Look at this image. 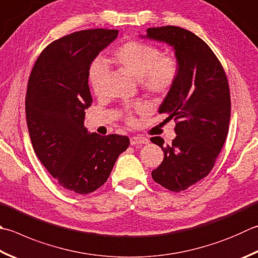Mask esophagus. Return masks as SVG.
I'll return each mask as SVG.
<instances>
[{
  "label": "esophagus",
  "instance_id": "34e87169",
  "mask_svg": "<svg viewBox=\"0 0 258 258\" xmlns=\"http://www.w3.org/2000/svg\"><path fill=\"white\" fill-rule=\"evenodd\" d=\"M148 139L145 137H140V136H134V137L130 138V144L131 145H139V144H147Z\"/></svg>",
  "mask_w": 258,
  "mask_h": 258
}]
</instances>
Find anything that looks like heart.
<instances>
[{
    "label": "heart",
    "mask_w": 258,
    "mask_h": 258,
    "mask_svg": "<svg viewBox=\"0 0 258 258\" xmlns=\"http://www.w3.org/2000/svg\"><path fill=\"white\" fill-rule=\"evenodd\" d=\"M113 60L121 69L139 80L143 89L149 94H166L176 82L179 73L178 59L173 55H162L159 48L150 43L130 40L119 46L113 52ZM108 76V67L102 59L92 62L89 82L94 93L100 94ZM142 111V109H138ZM127 119L133 121V114Z\"/></svg>",
    "instance_id": "1"
}]
</instances>
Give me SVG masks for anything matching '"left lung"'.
Here are the masks:
<instances>
[{
    "mask_svg": "<svg viewBox=\"0 0 258 258\" xmlns=\"http://www.w3.org/2000/svg\"><path fill=\"white\" fill-rule=\"evenodd\" d=\"M144 38L173 47L179 62L177 80L158 110L176 121V137L166 146L160 137L150 142L164 152L153 179L169 191L182 192L211 172L226 142L229 85L219 59L193 32L174 26L148 28Z\"/></svg>",
    "mask_w": 258,
    "mask_h": 258,
    "instance_id": "8db88e82",
    "label": "left lung"
}]
</instances>
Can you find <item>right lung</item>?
Instances as JSON below:
<instances>
[{
	"label": "right lung",
	"mask_w": 258,
	"mask_h": 258,
	"mask_svg": "<svg viewBox=\"0 0 258 258\" xmlns=\"http://www.w3.org/2000/svg\"><path fill=\"white\" fill-rule=\"evenodd\" d=\"M118 30L90 29L48 45L36 60L28 82L26 116L33 150L58 184L79 194L103 185L127 136L90 134L84 127L92 95V61L118 37Z\"/></svg>",
	"instance_id": "right-lung-1"
}]
</instances>
